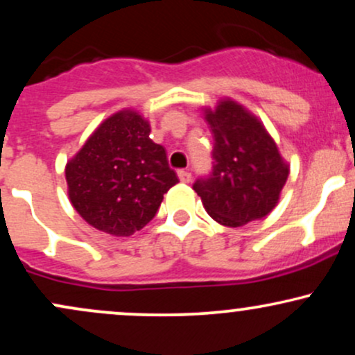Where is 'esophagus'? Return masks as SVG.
Instances as JSON below:
<instances>
[{
  "label": "esophagus",
  "mask_w": 355,
  "mask_h": 355,
  "mask_svg": "<svg viewBox=\"0 0 355 355\" xmlns=\"http://www.w3.org/2000/svg\"><path fill=\"white\" fill-rule=\"evenodd\" d=\"M177 175H178V178H180L182 183H189L191 180V173L187 172V170H178Z\"/></svg>",
  "instance_id": "esophagus-1"
}]
</instances>
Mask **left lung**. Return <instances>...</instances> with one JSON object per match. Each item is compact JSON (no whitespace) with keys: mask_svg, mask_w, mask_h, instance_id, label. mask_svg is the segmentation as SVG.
<instances>
[{"mask_svg":"<svg viewBox=\"0 0 355 355\" xmlns=\"http://www.w3.org/2000/svg\"><path fill=\"white\" fill-rule=\"evenodd\" d=\"M202 113L214 135V170L193 190L207 214L225 227L267 217L291 172L275 140L259 116L227 96Z\"/></svg>","mask_w":355,"mask_h":355,"instance_id":"left-lung-1","label":"left lung"}]
</instances>
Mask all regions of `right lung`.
Returning a JSON list of instances; mask_svg holds the SVG:
<instances>
[{
	"label": "right lung",
	"instance_id": "obj_1",
	"mask_svg": "<svg viewBox=\"0 0 355 355\" xmlns=\"http://www.w3.org/2000/svg\"><path fill=\"white\" fill-rule=\"evenodd\" d=\"M64 177L73 209L113 237L144 229L178 182L165 148L150 138V121L133 108L101 121L68 160Z\"/></svg>",
	"mask_w": 355,
	"mask_h": 355
}]
</instances>
